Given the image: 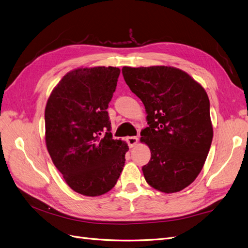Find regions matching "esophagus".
Masks as SVG:
<instances>
[{
	"label": "esophagus",
	"instance_id": "34e87169",
	"mask_svg": "<svg viewBox=\"0 0 248 248\" xmlns=\"http://www.w3.org/2000/svg\"><path fill=\"white\" fill-rule=\"evenodd\" d=\"M126 140H127V142H128L129 147L132 148V147H134V146H136V145L138 144L139 139H138L137 137H129V138L126 139Z\"/></svg>",
	"mask_w": 248,
	"mask_h": 248
}]
</instances>
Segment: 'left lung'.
<instances>
[{
  "instance_id": "obj_1",
  "label": "left lung",
  "mask_w": 248,
  "mask_h": 248,
  "mask_svg": "<svg viewBox=\"0 0 248 248\" xmlns=\"http://www.w3.org/2000/svg\"><path fill=\"white\" fill-rule=\"evenodd\" d=\"M122 73L146 108L149 127L140 131L151 151L141 169L146 181L164 193L181 191L199 176L213 139L205 89L171 66H124Z\"/></svg>"
}]
</instances>
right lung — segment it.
I'll return each mask as SVG.
<instances>
[{"instance_id": "right-lung-1", "label": "right lung", "mask_w": 248, "mask_h": 248, "mask_svg": "<svg viewBox=\"0 0 248 248\" xmlns=\"http://www.w3.org/2000/svg\"><path fill=\"white\" fill-rule=\"evenodd\" d=\"M117 67H79L66 73L46 107V144L55 167L72 190L98 197L114 187L129 148L112 140L108 103ZM105 136H103V133Z\"/></svg>"}]
</instances>
